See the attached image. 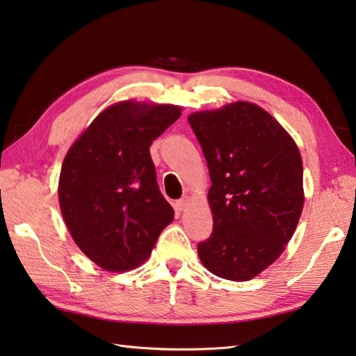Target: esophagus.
<instances>
[{"label":"esophagus","instance_id":"obj_1","mask_svg":"<svg viewBox=\"0 0 356 356\" xmlns=\"http://www.w3.org/2000/svg\"><path fill=\"white\" fill-rule=\"evenodd\" d=\"M186 205H188V197H182L174 202V209H176L177 211H182Z\"/></svg>","mask_w":356,"mask_h":356}]
</instances>
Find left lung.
<instances>
[{
    "mask_svg": "<svg viewBox=\"0 0 356 356\" xmlns=\"http://www.w3.org/2000/svg\"><path fill=\"white\" fill-rule=\"evenodd\" d=\"M202 146L211 186L213 234L197 245L204 266L225 280L248 282L285 250L299 222L302 157L273 115L248 101L188 116Z\"/></svg>",
    "mask_w": 356,
    "mask_h": 356,
    "instance_id": "obj_1",
    "label": "left lung"
}]
</instances>
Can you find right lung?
Returning <instances> with one entry per match:
<instances>
[{"instance_id": "1", "label": "right lung", "mask_w": 356, "mask_h": 356, "mask_svg": "<svg viewBox=\"0 0 356 356\" xmlns=\"http://www.w3.org/2000/svg\"><path fill=\"white\" fill-rule=\"evenodd\" d=\"M182 107L120 101L90 122L67 152L60 211L83 254L108 273L143 264L174 210L161 196L149 147Z\"/></svg>"}]
</instances>
